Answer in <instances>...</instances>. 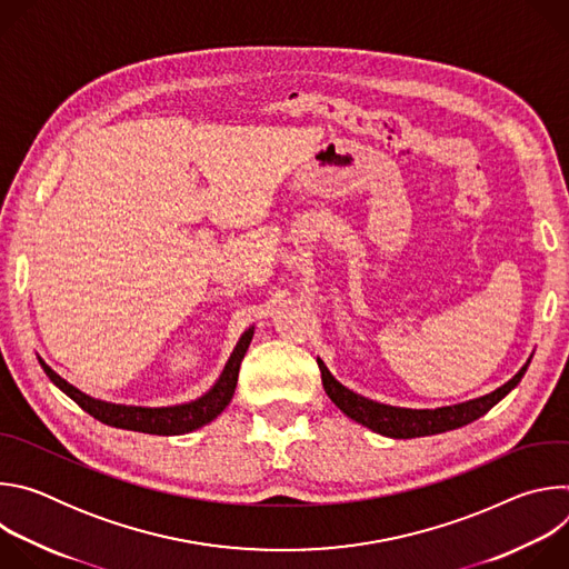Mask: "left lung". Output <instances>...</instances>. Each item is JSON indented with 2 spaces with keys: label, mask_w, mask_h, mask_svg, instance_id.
Wrapping results in <instances>:
<instances>
[{
  "label": "left lung",
  "mask_w": 569,
  "mask_h": 569,
  "mask_svg": "<svg viewBox=\"0 0 569 569\" xmlns=\"http://www.w3.org/2000/svg\"><path fill=\"white\" fill-rule=\"evenodd\" d=\"M527 365L500 389L486 393L481 398L450 405V408H437V410H408V408H391V405H382L376 400H369L351 389H347L342 382H338L331 371L327 369L321 360H317L319 371H321V382L323 389H327L329 398L338 405V408L353 421L367 426L369 430L391 437V439H415V437H428V435H439L448 430H457L461 426L472 423L475 419L483 417L489 412L493 405H498L525 376Z\"/></svg>",
  "instance_id": "1"
}]
</instances>
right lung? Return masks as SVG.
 <instances>
[{
	"label": "right lung",
	"mask_w": 569,
	"mask_h": 569,
	"mask_svg": "<svg viewBox=\"0 0 569 569\" xmlns=\"http://www.w3.org/2000/svg\"><path fill=\"white\" fill-rule=\"evenodd\" d=\"M254 329H248L240 336L229 362L224 365V371L220 373L218 382L198 400L176 405V408H132V405H114L106 400H97L83 391H78L73 385H69L64 378H60L44 360H40L44 373L49 380L62 389L73 402H78L88 415H92L97 421L121 428V430H132V432H146V435H161V437H173V435H184L191 430H198L207 423H211L224 408L229 405L236 382H238V369L242 358L248 353V347L252 342Z\"/></svg>",
	"instance_id": "1"
}]
</instances>
